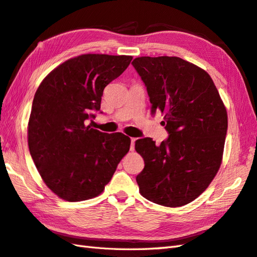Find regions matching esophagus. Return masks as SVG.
I'll return each mask as SVG.
<instances>
[{"instance_id":"esophagus-1","label":"esophagus","mask_w":257,"mask_h":257,"mask_svg":"<svg viewBox=\"0 0 257 257\" xmlns=\"http://www.w3.org/2000/svg\"><path fill=\"white\" fill-rule=\"evenodd\" d=\"M131 143H130V151L135 150V143H136V138H131L130 139Z\"/></svg>"}]
</instances>
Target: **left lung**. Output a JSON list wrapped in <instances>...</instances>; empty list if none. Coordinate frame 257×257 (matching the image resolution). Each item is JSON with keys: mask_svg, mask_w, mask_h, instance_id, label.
Instances as JSON below:
<instances>
[{"mask_svg": "<svg viewBox=\"0 0 257 257\" xmlns=\"http://www.w3.org/2000/svg\"><path fill=\"white\" fill-rule=\"evenodd\" d=\"M134 67L146 83L152 113L161 111L169 137L160 146L136 141L144 161L137 176L147 200L179 207L201 195L222 162L228 116L213 79L199 66L177 56L137 57Z\"/></svg>", "mask_w": 257, "mask_h": 257, "instance_id": "obj_1", "label": "left lung"}]
</instances>
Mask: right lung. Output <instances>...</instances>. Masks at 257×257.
<instances>
[{
  "instance_id": "1",
  "label": "right lung",
  "mask_w": 257,
  "mask_h": 257,
  "mask_svg": "<svg viewBox=\"0 0 257 257\" xmlns=\"http://www.w3.org/2000/svg\"><path fill=\"white\" fill-rule=\"evenodd\" d=\"M133 56L82 54L58 65L39 85L28 121L30 155L43 182L68 202L100 195L130 149V138L105 134L87 120L104 88Z\"/></svg>"
}]
</instances>
